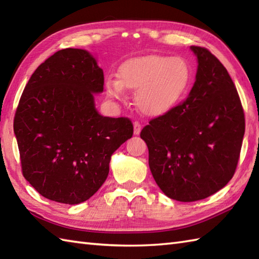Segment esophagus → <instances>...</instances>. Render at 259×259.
<instances>
[{
    "label": "esophagus",
    "instance_id": "esophagus-1",
    "mask_svg": "<svg viewBox=\"0 0 259 259\" xmlns=\"http://www.w3.org/2000/svg\"><path fill=\"white\" fill-rule=\"evenodd\" d=\"M141 124H140V122H138V121H135L134 122V133H135V135H139L140 134V131H141Z\"/></svg>",
    "mask_w": 259,
    "mask_h": 259
}]
</instances>
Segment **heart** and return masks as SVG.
<instances>
[{
  "label": "heart",
  "mask_w": 259,
  "mask_h": 259,
  "mask_svg": "<svg viewBox=\"0 0 259 259\" xmlns=\"http://www.w3.org/2000/svg\"><path fill=\"white\" fill-rule=\"evenodd\" d=\"M118 78L109 76L106 90L117 100L124 98L125 89L136 91V103L148 115L168 112L189 92L192 69L181 57L148 56L121 65Z\"/></svg>",
  "instance_id": "heart-1"
}]
</instances>
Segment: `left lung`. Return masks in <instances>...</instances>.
<instances>
[{"label":"left lung","instance_id":"obj_1","mask_svg":"<svg viewBox=\"0 0 259 259\" xmlns=\"http://www.w3.org/2000/svg\"><path fill=\"white\" fill-rule=\"evenodd\" d=\"M191 50L198 69L188 97L140 134L159 188L185 202L205 199L228 184L245 134L244 109L226 68L206 48Z\"/></svg>","mask_w":259,"mask_h":259}]
</instances>
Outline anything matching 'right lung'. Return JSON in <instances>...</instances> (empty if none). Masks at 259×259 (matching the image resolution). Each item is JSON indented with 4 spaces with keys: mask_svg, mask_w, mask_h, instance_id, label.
Masks as SVG:
<instances>
[{
    "mask_svg": "<svg viewBox=\"0 0 259 259\" xmlns=\"http://www.w3.org/2000/svg\"><path fill=\"white\" fill-rule=\"evenodd\" d=\"M103 84L89 52L63 49L38 65L24 88L13 122L22 174L48 199H89L106 181L112 153L133 137L129 118L96 110L93 93Z\"/></svg>",
    "mask_w": 259,
    "mask_h": 259,
    "instance_id": "1",
    "label": "right lung"
}]
</instances>
